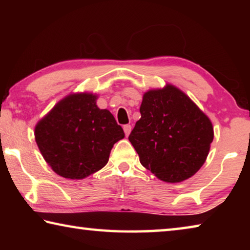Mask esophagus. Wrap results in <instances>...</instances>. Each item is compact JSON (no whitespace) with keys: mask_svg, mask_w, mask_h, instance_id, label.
I'll return each mask as SVG.
<instances>
[{"mask_svg":"<svg viewBox=\"0 0 250 250\" xmlns=\"http://www.w3.org/2000/svg\"><path fill=\"white\" fill-rule=\"evenodd\" d=\"M131 129H132V128H131L130 125H124V131H125V133L126 137H128V135L130 134Z\"/></svg>","mask_w":250,"mask_h":250,"instance_id":"esophagus-1","label":"esophagus"}]
</instances>
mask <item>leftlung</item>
I'll return each mask as SVG.
<instances>
[{
  "label": "left lung",
  "mask_w": 250,
  "mask_h": 250,
  "mask_svg": "<svg viewBox=\"0 0 250 250\" xmlns=\"http://www.w3.org/2000/svg\"><path fill=\"white\" fill-rule=\"evenodd\" d=\"M140 113L129 141L142 166L168 183L195 174L204 164L214 138L208 118L171 84L146 92Z\"/></svg>",
  "instance_id": "obj_1"
}]
</instances>
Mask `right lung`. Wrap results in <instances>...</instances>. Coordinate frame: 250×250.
I'll use <instances>...</instances> for the list:
<instances>
[{
	"mask_svg": "<svg viewBox=\"0 0 250 250\" xmlns=\"http://www.w3.org/2000/svg\"><path fill=\"white\" fill-rule=\"evenodd\" d=\"M96 99L91 94L66 97L35 128L42 155L66 179H83L103 168L113 145L125 137L115 117L97 107Z\"/></svg>",
	"mask_w": 250,
	"mask_h": 250,
	"instance_id": "obj_1",
	"label": "right lung"
}]
</instances>
